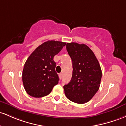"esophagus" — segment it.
Masks as SVG:
<instances>
[{
  "label": "esophagus",
  "instance_id": "1",
  "mask_svg": "<svg viewBox=\"0 0 126 126\" xmlns=\"http://www.w3.org/2000/svg\"><path fill=\"white\" fill-rule=\"evenodd\" d=\"M59 79H60L61 80L62 78H63V74H62L61 73H60V74H59Z\"/></svg>",
  "mask_w": 126,
  "mask_h": 126
}]
</instances>
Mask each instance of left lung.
Instances as JSON below:
<instances>
[{
	"mask_svg": "<svg viewBox=\"0 0 126 126\" xmlns=\"http://www.w3.org/2000/svg\"><path fill=\"white\" fill-rule=\"evenodd\" d=\"M67 50L73 62V75L63 86L69 100L82 104L89 101L99 88L102 71L98 61L87 45L68 43Z\"/></svg>",
	"mask_w": 126,
	"mask_h": 126,
	"instance_id": "obj_1",
	"label": "left lung"
}]
</instances>
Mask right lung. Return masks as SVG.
<instances>
[{
    "label": "right lung",
    "mask_w": 126,
    "mask_h": 126,
    "mask_svg": "<svg viewBox=\"0 0 126 126\" xmlns=\"http://www.w3.org/2000/svg\"><path fill=\"white\" fill-rule=\"evenodd\" d=\"M65 45V42L48 40L38 46L27 59L22 71V82L31 96H45L58 83L53 57Z\"/></svg>",
    "instance_id": "1"
}]
</instances>
